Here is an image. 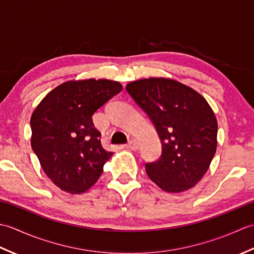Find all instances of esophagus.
Masks as SVG:
<instances>
[{
	"mask_svg": "<svg viewBox=\"0 0 254 254\" xmlns=\"http://www.w3.org/2000/svg\"><path fill=\"white\" fill-rule=\"evenodd\" d=\"M138 147H139V143L136 141V139H131V141L127 145V148L131 150H136L138 149Z\"/></svg>",
	"mask_w": 254,
	"mask_h": 254,
	"instance_id": "1",
	"label": "esophagus"
}]
</instances>
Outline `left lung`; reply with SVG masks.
<instances>
[{
    "label": "left lung",
    "mask_w": 254,
    "mask_h": 254,
    "mask_svg": "<svg viewBox=\"0 0 254 254\" xmlns=\"http://www.w3.org/2000/svg\"><path fill=\"white\" fill-rule=\"evenodd\" d=\"M126 88L147 113L161 141L160 158L145 165L149 179L166 192L193 188L206 174L217 148V120L206 99L166 77L134 80Z\"/></svg>",
    "instance_id": "left-lung-1"
}]
</instances>
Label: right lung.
Listing matches in <instances>:
<instances>
[{
    "label": "right lung",
    "mask_w": 254,
    "mask_h": 254,
    "mask_svg": "<svg viewBox=\"0 0 254 254\" xmlns=\"http://www.w3.org/2000/svg\"><path fill=\"white\" fill-rule=\"evenodd\" d=\"M121 90L116 80H67L48 93L32 112L31 148L62 191L84 193L99 179L113 153L101 146L91 117Z\"/></svg>",
    "instance_id": "add662e5"
}]
</instances>
